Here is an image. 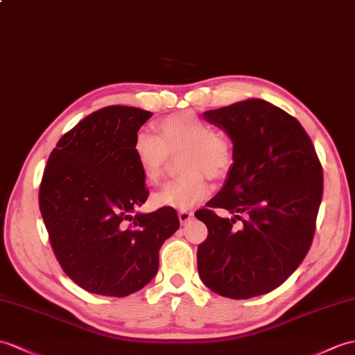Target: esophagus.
<instances>
[{"label":"esophagus","mask_w":355,"mask_h":355,"mask_svg":"<svg viewBox=\"0 0 355 355\" xmlns=\"http://www.w3.org/2000/svg\"><path fill=\"white\" fill-rule=\"evenodd\" d=\"M192 218H193V213H192L191 210L181 209V210L178 211V219H180L181 224H186V222H189Z\"/></svg>","instance_id":"obj_1"}]
</instances>
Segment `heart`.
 Wrapping results in <instances>:
<instances>
[{
  "label": "heart",
  "mask_w": 355,
  "mask_h": 355,
  "mask_svg": "<svg viewBox=\"0 0 355 355\" xmlns=\"http://www.w3.org/2000/svg\"><path fill=\"white\" fill-rule=\"evenodd\" d=\"M160 136L140 131L135 139V154L148 183L162 180L171 154L186 153L181 159L184 175L168 181L154 195L164 207L187 209L204 200L210 192L207 183L225 178L234 163L232 139L220 133L210 122L192 112L169 114L157 122Z\"/></svg>",
  "instance_id": "b5f03b06"
}]
</instances>
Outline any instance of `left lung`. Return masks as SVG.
Instances as JSON below:
<instances>
[{
    "label": "left lung",
    "mask_w": 355,
    "mask_h": 355,
    "mask_svg": "<svg viewBox=\"0 0 355 355\" xmlns=\"http://www.w3.org/2000/svg\"><path fill=\"white\" fill-rule=\"evenodd\" d=\"M234 146L224 187L195 211L207 225L198 246L202 283L232 300L272 292L306 257L324 193V172L311 139L289 113L263 100L204 112ZM225 208L239 220L216 215Z\"/></svg>",
    "instance_id": "8db88e82"
}]
</instances>
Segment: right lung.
<instances>
[{
    "mask_svg": "<svg viewBox=\"0 0 355 355\" xmlns=\"http://www.w3.org/2000/svg\"><path fill=\"white\" fill-rule=\"evenodd\" d=\"M151 116L104 107L64 133L46 162L39 207L49 243L64 274L90 293L123 298L142 289L180 227L172 207L133 215L150 195L135 139Z\"/></svg>",
    "mask_w": 355,
    "mask_h": 355,
    "instance_id": "obj_1",
    "label": "right lung"
}]
</instances>
